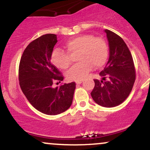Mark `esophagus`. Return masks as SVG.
<instances>
[{"instance_id":"esophagus-1","label":"esophagus","mask_w":150,"mask_h":150,"mask_svg":"<svg viewBox=\"0 0 150 150\" xmlns=\"http://www.w3.org/2000/svg\"><path fill=\"white\" fill-rule=\"evenodd\" d=\"M82 82H83V80H77V81H76V82H75V83L78 85V84L82 83Z\"/></svg>"}]
</instances>
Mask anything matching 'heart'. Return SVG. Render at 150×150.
Masks as SVG:
<instances>
[{"label": "heart", "mask_w": 150, "mask_h": 150, "mask_svg": "<svg viewBox=\"0 0 150 150\" xmlns=\"http://www.w3.org/2000/svg\"><path fill=\"white\" fill-rule=\"evenodd\" d=\"M65 47L70 54L79 52L77 61L80 63L74 65L67 73L69 80H82L93 68H100L106 63L108 56L107 43L101 37L92 34H82L67 41ZM53 65L65 70L70 65V55L60 49L53 50L51 55Z\"/></svg>", "instance_id": "1"}]
</instances>
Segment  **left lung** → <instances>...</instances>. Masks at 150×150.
<instances>
[{"label": "left lung", "instance_id": "8db88e82", "mask_svg": "<svg viewBox=\"0 0 150 150\" xmlns=\"http://www.w3.org/2000/svg\"><path fill=\"white\" fill-rule=\"evenodd\" d=\"M106 34L109 57L104 69L99 73L101 81L94 80L91 96L97 104L114 107L123 103L131 92L135 80V70L132 55L121 37L108 30ZM108 77V80H103Z\"/></svg>", "mask_w": 150, "mask_h": 150}]
</instances>
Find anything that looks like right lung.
Instances as JSON below:
<instances>
[{
  "label": "right lung",
  "mask_w": 150,
  "mask_h": 150,
  "mask_svg": "<svg viewBox=\"0 0 150 150\" xmlns=\"http://www.w3.org/2000/svg\"><path fill=\"white\" fill-rule=\"evenodd\" d=\"M57 42V36L53 34L37 38L24 51L19 66L22 92L36 109L47 115H57L68 110L75 89L74 82L53 87L55 82L63 80L51 61Z\"/></svg>",
  "instance_id": "1"
}]
</instances>
